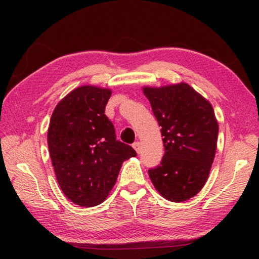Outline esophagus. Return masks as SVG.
I'll return each mask as SVG.
<instances>
[{"label":"esophagus","instance_id":"34e87169","mask_svg":"<svg viewBox=\"0 0 259 259\" xmlns=\"http://www.w3.org/2000/svg\"><path fill=\"white\" fill-rule=\"evenodd\" d=\"M133 147L135 148V151L138 153H140V151H142V143L140 142H136V143H134V145H133Z\"/></svg>","mask_w":259,"mask_h":259}]
</instances>
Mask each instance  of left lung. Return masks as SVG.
<instances>
[{
  "mask_svg": "<svg viewBox=\"0 0 259 259\" xmlns=\"http://www.w3.org/2000/svg\"><path fill=\"white\" fill-rule=\"evenodd\" d=\"M161 126L164 155L148 170L164 199L183 202L195 196L207 182L217 148L218 123L207 99L187 83L144 87Z\"/></svg>",
  "mask_w": 259,
  "mask_h": 259,
  "instance_id": "obj_1",
  "label": "left lung"
}]
</instances>
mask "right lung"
<instances>
[{
	"label": "right lung",
	"mask_w": 259,
	"mask_h": 259,
	"mask_svg": "<svg viewBox=\"0 0 259 259\" xmlns=\"http://www.w3.org/2000/svg\"><path fill=\"white\" fill-rule=\"evenodd\" d=\"M112 91L82 85L57 104L48 129V146L61 191L81 207L105 201L115 185L122 163L137 155L116 140L105 115Z\"/></svg>",
	"instance_id": "right-lung-1"
}]
</instances>
